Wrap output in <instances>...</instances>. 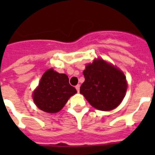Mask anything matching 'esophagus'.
<instances>
[{
  "label": "esophagus",
  "instance_id": "obj_1",
  "mask_svg": "<svg viewBox=\"0 0 155 155\" xmlns=\"http://www.w3.org/2000/svg\"><path fill=\"white\" fill-rule=\"evenodd\" d=\"M80 84H77V85H76V86H75V88H76V90H77L78 92H80Z\"/></svg>",
  "mask_w": 155,
  "mask_h": 155
}]
</instances>
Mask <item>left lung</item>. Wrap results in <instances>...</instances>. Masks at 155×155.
Wrapping results in <instances>:
<instances>
[{
	"label": "left lung",
	"mask_w": 155,
	"mask_h": 155,
	"mask_svg": "<svg viewBox=\"0 0 155 155\" xmlns=\"http://www.w3.org/2000/svg\"><path fill=\"white\" fill-rule=\"evenodd\" d=\"M84 82L80 92L90 104L102 111L117 107L125 97L127 84L125 75L104 60H94L83 72Z\"/></svg>",
	"instance_id": "obj_1"
}]
</instances>
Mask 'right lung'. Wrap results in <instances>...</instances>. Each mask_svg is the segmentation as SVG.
Wrapping results in <instances>:
<instances>
[{"label": "right lung", "instance_id": "add662e5", "mask_svg": "<svg viewBox=\"0 0 155 155\" xmlns=\"http://www.w3.org/2000/svg\"><path fill=\"white\" fill-rule=\"evenodd\" d=\"M75 93L76 89L69 84L68 75L49 69L42 75L33 97L41 110L53 113L61 110Z\"/></svg>", "mask_w": 155, "mask_h": 155}]
</instances>
